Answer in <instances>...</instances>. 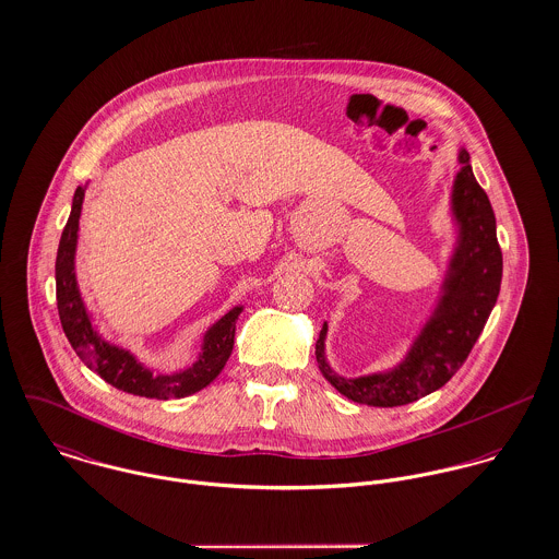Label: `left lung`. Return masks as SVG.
<instances>
[{"label": "left lung", "mask_w": 559, "mask_h": 559, "mask_svg": "<svg viewBox=\"0 0 559 559\" xmlns=\"http://www.w3.org/2000/svg\"><path fill=\"white\" fill-rule=\"evenodd\" d=\"M452 187V215L459 239L448 264L439 304L424 324L411 350L388 372L344 379L331 370L324 357L326 322L317 342V361L322 377L348 400L368 406H402L443 388L465 364L490 317L499 286L503 258L497 242L495 213L461 148Z\"/></svg>", "instance_id": "obj_1"}]
</instances>
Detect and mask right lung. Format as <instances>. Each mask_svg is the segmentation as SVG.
Masks as SVG:
<instances>
[{"instance_id": "right-lung-1", "label": "right lung", "mask_w": 559, "mask_h": 559, "mask_svg": "<svg viewBox=\"0 0 559 559\" xmlns=\"http://www.w3.org/2000/svg\"><path fill=\"white\" fill-rule=\"evenodd\" d=\"M85 189L78 187L73 198L71 217L64 226L58 258H56V297H58V314L62 320V329L80 355L81 361L96 372L103 381L133 396L142 399H185L217 379L224 370L233 346L237 320L242 308H233L226 317L217 320L206 333L202 342V353L198 361L187 370L174 374H153L146 366H142L129 350L105 342L92 326L90 314L81 299L78 277H75V249L80 233L81 204Z\"/></svg>"}]
</instances>
